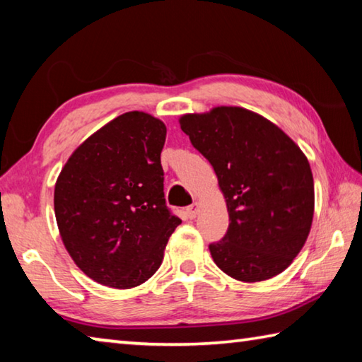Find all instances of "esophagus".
Returning a JSON list of instances; mask_svg holds the SVG:
<instances>
[{
	"instance_id": "1",
	"label": "esophagus",
	"mask_w": 362,
	"mask_h": 362,
	"mask_svg": "<svg viewBox=\"0 0 362 362\" xmlns=\"http://www.w3.org/2000/svg\"><path fill=\"white\" fill-rule=\"evenodd\" d=\"M198 211H199L198 203H193L192 206H188V207H187V216H188V218H194L196 216H198Z\"/></svg>"
}]
</instances>
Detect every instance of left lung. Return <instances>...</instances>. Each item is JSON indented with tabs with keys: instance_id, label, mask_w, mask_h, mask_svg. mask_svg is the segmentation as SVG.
<instances>
[{
	"instance_id": "left-lung-1",
	"label": "left lung",
	"mask_w": 362,
	"mask_h": 362,
	"mask_svg": "<svg viewBox=\"0 0 362 362\" xmlns=\"http://www.w3.org/2000/svg\"><path fill=\"white\" fill-rule=\"evenodd\" d=\"M180 127L212 164L228 207V230L209 244L216 265L246 283L284 272L313 222V174L302 150L273 122L240 107L185 115Z\"/></svg>"
}]
</instances>
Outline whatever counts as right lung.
<instances>
[{"label":"right lung","instance_id":"obj_1","mask_svg":"<svg viewBox=\"0 0 362 362\" xmlns=\"http://www.w3.org/2000/svg\"><path fill=\"white\" fill-rule=\"evenodd\" d=\"M163 121L129 112L78 146L60 173L54 211L60 236L90 279L131 289L156 273L182 223L164 199Z\"/></svg>","mask_w":362,"mask_h":362}]
</instances>
